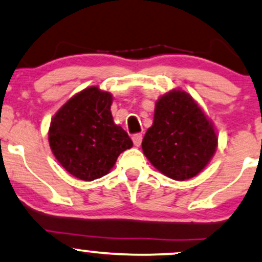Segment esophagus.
Listing matches in <instances>:
<instances>
[{
	"label": "esophagus",
	"mask_w": 262,
	"mask_h": 262,
	"mask_svg": "<svg viewBox=\"0 0 262 262\" xmlns=\"http://www.w3.org/2000/svg\"><path fill=\"white\" fill-rule=\"evenodd\" d=\"M132 139H133V143H134L135 146H140L141 140H143V135H141L140 133L134 134L133 137H132Z\"/></svg>",
	"instance_id": "obj_1"
}]
</instances>
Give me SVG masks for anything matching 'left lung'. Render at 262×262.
Segmentation results:
<instances>
[{
	"mask_svg": "<svg viewBox=\"0 0 262 262\" xmlns=\"http://www.w3.org/2000/svg\"><path fill=\"white\" fill-rule=\"evenodd\" d=\"M217 146L214 125L191 95L175 89L156 101L154 121L141 148L162 175L176 181L197 176Z\"/></svg>",
	"mask_w": 262,
	"mask_h": 262,
	"instance_id": "1",
	"label": "left lung"
}]
</instances>
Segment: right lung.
I'll use <instances>...</instances> for the list:
<instances>
[{"mask_svg": "<svg viewBox=\"0 0 262 262\" xmlns=\"http://www.w3.org/2000/svg\"><path fill=\"white\" fill-rule=\"evenodd\" d=\"M110 92L97 86L73 96L53 117L49 145L70 175L93 181L107 175L124 150L133 146L127 132L113 121Z\"/></svg>", "mask_w": 262, "mask_h": 262, "instance_id": "right-lung-1", "label": "right lung"}]
</instances>
